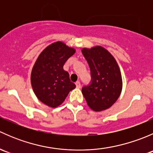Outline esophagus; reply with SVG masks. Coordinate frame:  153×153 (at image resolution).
<instances>
[{"label": "esophagus", "instance_id": "1", "mask_svg": "<svg viewBox=\"0 0 153 153\" xmlns=\"http://www.w3.org/2000/svg\"><path fill=\"white\" fill-rule=\"evenodd\" d=\"M75 85H76V87L78 88V89H79V88L81 87V83H80V81H77V82L75 83Z\"/></svg>", "mask_w": 153, "mask_h": 153}]
</instances>
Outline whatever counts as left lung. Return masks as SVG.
<instances>
[{"mask_svg":"<svg viewBox=\"0 0 153 153\" xmlns=\"http://www.w3.org/2000/svg\"><path fill=\"white\" fill-rule=\"evenodd\" d=\"M91 72V84L82 88L83 95L91 109L105 110L118 100L122 90V78L114 57L97 46L81 50Z\"/></svg>","mask_w":153,"mask_h":153,"instance_id":"left-lung-1","label":"left lung"}]
</instances>
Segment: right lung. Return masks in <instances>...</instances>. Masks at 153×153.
Listing matches in <instances>:
<instances>
[{"label":"right lung","mask_w":153,"mask_h":153,"mask_svg":"<svg viewBox=\"0 0 153 153\" xmlns=\"http://www.w3.org/2000/svg\"><path fill=\"white\" fill-rule=\"evenodd\" d=\"M75 49L57 41L46 47L37 58L31 73V84L37 98L55 108L61 105L75 84L64 69L66 61Z\"/></svg>","instance_id":"1"}]
</instances>
